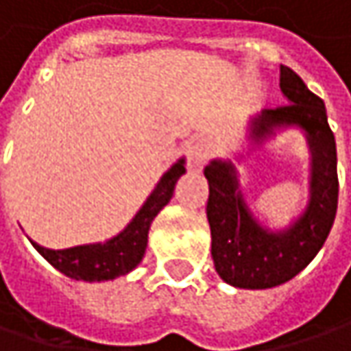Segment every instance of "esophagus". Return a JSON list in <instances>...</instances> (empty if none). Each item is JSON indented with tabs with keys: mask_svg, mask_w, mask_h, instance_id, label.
<instances>
[{
	"mask_svg": "<svg viewBox=\"0 0 351 351\" xmlns=\"http://www.w3.org/2000/svg\"><path fill=\"white\" fill-rule=\"evenodd\" d=\"M210 143L205 138H199V141H193L189 146V167L191 169H201L205 165V160L210 154Z\"/></svg>",
	"mask_w": 351,
	"mask_h": 351,
	"instance_id": "1",
	"label": "esophagus"
}]
</instances>
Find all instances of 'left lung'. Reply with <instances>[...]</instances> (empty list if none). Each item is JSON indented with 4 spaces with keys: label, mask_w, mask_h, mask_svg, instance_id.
I'll return each mask as SVG.
<instances>
[{
    "label": "left lung",
    "mask_w": 351,
    "mask_h": 351,
    "mask_svg": "<svg viewBox=\"0 0 351 351\" xmlns=\"http://www.w3.org/2000/svg\"><path fill=\"white\" fill-rule=\"evenodd\" d=\"M279 86L287 104L251 116L241 150L205 167L215 269L241 289H269L293 279L324 247L337 210V152L324 100L287 66H281ZM289 130H300L308 144V201L287 226L269 228L248 207L237 165Z\"/></svg>",
    "instance_id": "left-lung-1"
}]
</instances>
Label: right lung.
I'll use <instances>...</instances> for the list:
<instances>
[{
  "mask_svg": "<svg viewBox=\"0 0 351 351\" xmlns=\"http://www.w3.org/2000/svg\"><path fill=\"white\" fill-rule=\"evenodd\" d=\"M184 162H186L184 156H180L175 165L160 176V180L156 182L152 193L146 197L143 207L130 219V223L120 233L112 235L110 239L84 243V245L68 247V249H49L32 241L29 237L27 239L49 265H53L70 279L100 283V281H114L122 275H128L143 261L144 251L148 245L150 225L154 217L173 199L176 180L186 173Z\"/></svg>",
  "mask_w": 351,
  "mask_h": 351,
  "instance_id": "right-lung-1",
  "label": "right lung"
}]
</instances>
